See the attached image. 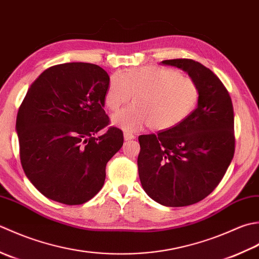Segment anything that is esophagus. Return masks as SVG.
<instances>
[{
	"instance_id": "esophagus-1",
	"label": "esophagus",
	"mask_w": 259,
	"mask_h": 259,
	"mask_svg": "<svg viewBox=\"0 0 259 259\" xmlns=\"http://www.w3.org/2000/svg\"><path fill=\"white\" fill-rule=\"evenodd\" d=\"M133 139H135V136H134L133 133H130V132H125V133H124V140L125 141H131Z\"/></svg>"
}]
</instances>
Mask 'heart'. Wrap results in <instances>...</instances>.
<instances>
[{
  "label": "heart",
  "instance_id": "b5f03b06",
  "mask_svg": "<svg viewBox=\"0 0 259 259\" xmlns=\"http://www.w3.org/2000/svg\"><path fill=\"white\" fill-rule=\"evenodd\" d=\"M134 95V104L113 115L125 131H168L183 123L199 102L198 83L176 69L143 66L115 72L105 93V105L114 112Z\"/></svg>",
  "mask_w": 259,
  "mask_h": 259
}]
</instances>
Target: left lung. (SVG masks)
Instances as JSON below:
<instances>
[{
  "label": "left lung",
  "mask_w": 259,
  "mask_h": 259,
  "mask_svg": "<svg viewBox=\"0 0 259 259\" xmlns=\"http://www.w3.org/2000/svg\"><path fill=\"white\" fill-rule=\"evenodd\" d=\"M187 71L200 96L192 114L168 131L140 135L137 157L142 187L167 207L201 201L224 178L235 153L234 107L220 79L198 61H162Z\"/></svg>",
  "instance_id": "left-lung-1"
}]
</instances>
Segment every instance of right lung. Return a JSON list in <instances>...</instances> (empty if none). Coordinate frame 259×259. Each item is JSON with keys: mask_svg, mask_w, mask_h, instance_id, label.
<instances>
[{"mask_svg": "<svg viewBox=\"0 0 259 259\" xmlns=\"http://www.w3.org/2000/svg\"><path fill=\"white\" fill-rule=\"evenodd\" d=\"M108 82L99 66L68 62L46 69L30 86L17 116L20 160L45 197L82 204L103 188L107 162L124 142L104 110Z\"/></svg>", "mask_w": 259, "mask_h": 259, "instance_id": "obj_1", "label": "right lung"}]
</instances>
